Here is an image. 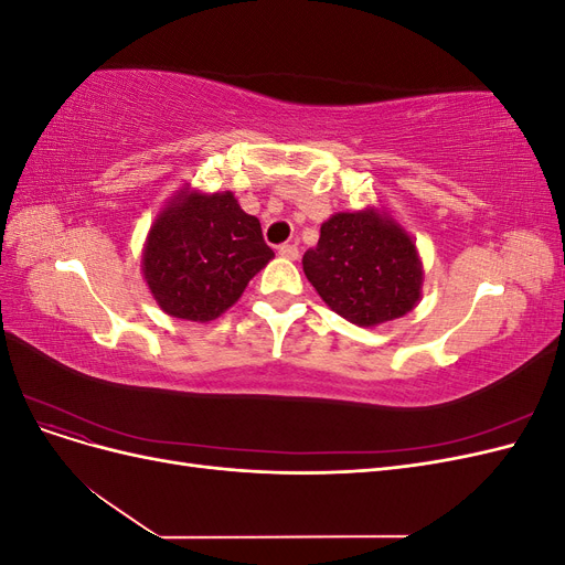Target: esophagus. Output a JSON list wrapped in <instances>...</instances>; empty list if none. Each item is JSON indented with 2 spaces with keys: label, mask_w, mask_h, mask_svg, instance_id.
<instances>
[{
  "label": "esophagus",
  "mask_w": 565,
  "mask_h": 565,
  "mask_svg": "<svg viewBox=\"0 0 565 565\" xmlns=\"http://www.w3.org/2000/svg\"><path fill=\"white\" fill-rule=\"evenodd\" d=\"M278 254H280V256H285V259H289V262H297V259H299V249H297V245H282V247L278 249Z\"/></svg>",
  "instance_id": "34e87169"
}]
</instances>
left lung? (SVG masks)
<instances>
[{
    "mask_svg": "<svg viewBox=\"0 0 565 565\" xmlns=\"http://www.w3.org/2000/svg\"><path fill=\"white\" fill-rule=\"evenodd\" d=\"M303 273L320 299L358 328L413 311L424 270L413 237L386 212H337L303 254Z\"/></svg>",
    "mask_w": 565,
    "mask_h": 565,
    "instance_id": "1",
    "label": "left lung"
}]
</instances>
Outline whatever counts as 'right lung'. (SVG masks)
<instances>
[{"label":"right lung","mask_w":565,"mask_h":565,"mask_svg":"<svg viewBox=\"0 0 565 565\" xmlns=\"http://www.w3.org/2000/svg\"><path fill=\"white\" fill-rule=\"evenodd\" d=\"M273 259L259 218L231 191L181 188L152 221L143 247V278L167 316L210 322L243 297Z\"/></svg>","instance_id":"1"}]
</instances>
